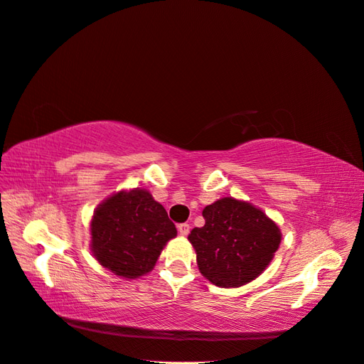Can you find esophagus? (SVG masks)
<instances>
[{"label": "esophagus", "instance_id": "34e87169", "mask_svg": "<svg viewBox=\"0 0 364 364\" xmlns=\"http://www.w3.org/2000/svg\"><path fill=\"white\" fill-rule=\"evenodd\" d=\"M178 232L181 234V236H187V234H189V231H191V225L187 224V222H184V224H178Z\"/></svg>", "mask_w": 364, "mask_h": 364}]
</instances>
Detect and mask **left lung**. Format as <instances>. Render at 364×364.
Returning a JSON list of instances; mask_svg holds the SVG:
<instances>
[{"instance_id":"1","label":"left lung","mask_w":364,"mask_h":364,"mask_svg":"<svg viewBox=\"0 0 364 364\" xmlns=\"http://www.w3.org/2000/svg\"><path fill=\"white\" fill-rule=\"evenodd\" d=\"M204 227H195L189 240L196 262L210 283L239 287L259 277L277 252L281 232L260 208L234 198L218 199L203 210Z\"/></svg>"}]
</instances>
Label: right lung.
<instances>
[{
  "label": "right lung",
  "instance_id": "right-lung-1",
  "mask_svg": "<svg viewBox=\"0 0 364 364\" xmlns=\"http://www.w3.org/2000/svg\"><path fill=\"white\" fill-rule=\"evenodd\" d=\"M90 232L100 264L114 275L136 278L154 267L177 228L149 192L134 189L105 199L93 215Z\"/></svg>",
  "mask_w": 364,
  "mask_h": 364
}]
</instances>
